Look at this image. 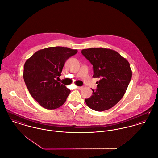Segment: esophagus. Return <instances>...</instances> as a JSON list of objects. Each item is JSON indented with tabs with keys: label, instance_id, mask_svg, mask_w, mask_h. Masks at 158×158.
Wrapping results in <instances>:
<instances>
[{
	"label": "esophagus",
	"instance_id": "1",
	"mask_svg": "<svg viewBox=\"0 0 158 158\" xmlns=\"http://www.w3.org/2000/svg\"><path fill=\"white\" fill-rule=\"evenodd\" d=\"M83 88H84L83 86H78V87H77V89H79V90H81V89H82Z\"/></svg>",
	"mask_w": 158,
	"mask_h": 158
}]
</instances>
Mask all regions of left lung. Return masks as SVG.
Listing matches in <instances>:
<instances>
[{
    "label": "left lung",
    "mask_w": 158,
    "mask_h": 158,
    "mask_svg": "<svg viewBox=\"0 0 158 158\" xmlns=\"http://www.w3.org/2000/svg\"><path fill=\"white\" fill-rule=\"evenodd\" d=\"M82 55L93 65L94 78H99L97 88L85 102L94 110L110 109L124 95L132 77L128 61L116 51L102 48L82 49Z\"/></svg>",
    "instance_id": "1"
}]
</instances>
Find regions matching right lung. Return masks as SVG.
<instances>
[{"mask_svg":"<svg viewBox=\"0 0 158 158\" xmlns=\"http://www.w3.org/2000/svg\"><path fill=\"white\" fill-rule=\"evenodd\" d=\"M77 52L67 47H49L35 52L24 66L23 77L32 97L45 109L61 106L70 90L58 82L65 61Z\"/></svg>","mask_w":158,"mask_h":158,"instance_id":"obj_1","label":"right lung"}]
</instances>
